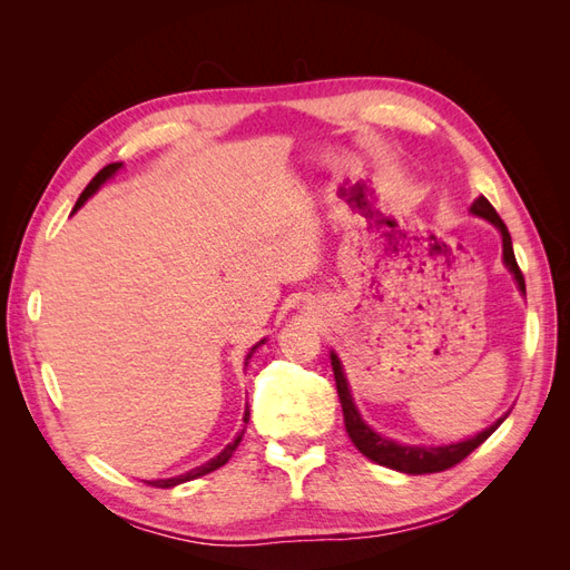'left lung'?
<instances>
[{"mask_svg":"<svg viewBox=\"0 0 570 570\" xmlns=\"http://www.w3.org/2000/svg\"><path fill=\"white\" fill-rule=\"evenodd\" d=\"M471 214L480 216L490 220L492 226L502 235V252H504V266L511 271L515 285L525 295V281H523V273L515 264V256H513V245H511V235L504 226V220L499 218V214L494 212V206L485 199V197H478L471 204ZM331 366L335 373V385H337V396H340V404H342V416H344V428H347V435L352 438L356 450L364 454L366 459L375 461L385 465V469L392 471H400V473H409V475H423V473H440L452 469L459 461H463L469 456L473 450L485 442L494 430L507 421L509 413H504L502 419H497L490 428L480 430L478 435L469 438V440H461V442H452V444H438V446H428V444H402V442H394L381 433H375V430L361 419V413L354 404V396L347 383V375H344V366L342 361L335 352H331Z\"/></svg>","mask_w":570,"mask_h":570,"instance_id":"left-lung-1","label":"left lung"}]
</instances>
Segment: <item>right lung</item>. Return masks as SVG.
Masks as SVG:
<instances>
[{
    "label": "right lung",
    "instance_id": "obj_1",
    "mask_svg": "<svg viewBox=\"0 0 570 570\" xmlns=\"http://www.w3.org/2000/svg\"><path fill=\"white\" fill-rule=\"evenodd\" d=\"M124 168V164H109V166H105L99 170V174L90 180V185L82 189V195L78 197V202H76V206H73V214L80 209V206L88 202L97 189L105 185L109 178H114L118 170ZM264 344V340L262 342H256L254 347L247 352V358H245V366H249V358H252V354L262 347ZM243 430H239L237 433V438L230 442V444H226V450H223L218 456H214V459H209L206 463H202V465H197V469H193V471H187V473H183V475H176V478H161V480H145V482H149V485H154V488H176V485H183V482H187V480H195V478H202V475H206V473H212V471H216V469H220L223 463H228V459L233 456V452L237 450V444L243 442V435H245V430H247V423H249V404H247V409H245V416H243Z\"/></svg>",
    "mask_w": 570,
    "mask_h": 570
}]
</instances>
